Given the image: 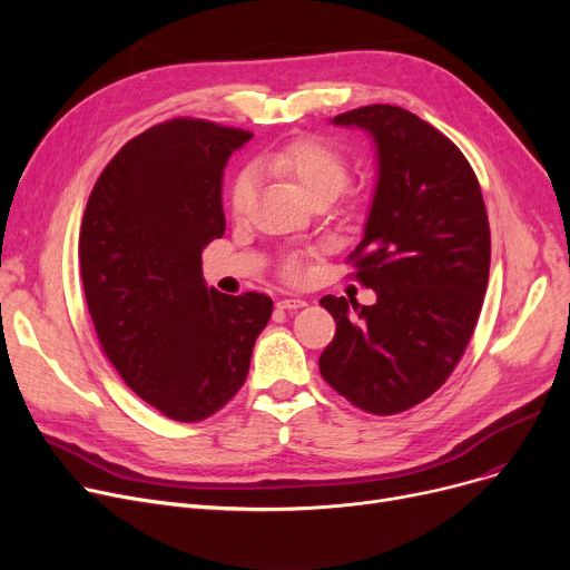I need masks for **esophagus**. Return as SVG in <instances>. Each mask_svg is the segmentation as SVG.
I'll return each mask as SVG.
<instances>
[{"label":"esophagus","mask_w":570,"mask_h":570,"mask_svg":"<svg viewBox=\"0 0 570 570\" xmlns=\"http://www.w3.org/2000/svg\"><path fill=\"white\" fill-rule=\"evenodd\" d=\"M307 303L303 301V297H282V301L277 303V307L279 309H288V312H293V309H303Z\"/></svg>","instance_id":"34e87169"}]
</instances>
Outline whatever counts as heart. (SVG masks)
<instances>
[{
  "instance_id": "b5f03b06",
  "label": "heart",
  "mask_w": 570,
  "mask_h": 570,
  "mask_svg": "<svg viewBox=\"0 0 570 570\" xmlns=\"http://www.w3.org/2000/svg\"><path fill=\"white\" fill-rule=\"evenodd\" d=\"M258 166L265 170L279 173L291 177L305 191L312 203H331L335 200L348 185L351 168L348 159L331 142L314 136H301L286 140L284 145L269 149L267 155L258 159ZM256 189V173L252 168H243L230 183L228 189V207L235 217L245 215ZM301 261L297 256H288L282 265L284 277L293 279L301 275Z\"/></svg>"
}]
</instances>
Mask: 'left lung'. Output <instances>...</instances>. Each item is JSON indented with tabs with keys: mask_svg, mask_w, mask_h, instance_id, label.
<instances>
[{
	"mask_svg": "<svg viewBox=\"0 0 570 570\" xmlns=\"http://www.w3.org/2000/svg\"><path fill=\"white\" fill-rule=\"evenodd\" d=\"M333 122L379 149L365 237L346 258L376 303L321 297L337 333L318 370L353 406L393 415L434 395L466 351L490 277L488 209L460 147L417 115L374 104Z\"/></svg>",
	"mask_w": 570,
	"mask_h": 570,
	"instance_id": "8db88e82",
	"label": "left lung"
}]
</instances>
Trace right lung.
Wrapping results in <instances>:
<instances>
[{"mask_svg":"<svg viewBox=\"0 0 570 570\" xmlns=\"http://www.w3.org/2000/svg\"><path fill=\"white\" fill-rule=\"evenodd\" d=\"M249 138L209 119H166L108 161L82 215L80 275L101 351L170 421H205L233 400L273 314L267 295H224L200 269L226 230L224 166Z\"/></svg>","mask_w":570,"mask_h":570,"instance_id":"add662e5","label":"right lung"}]
</instances>
